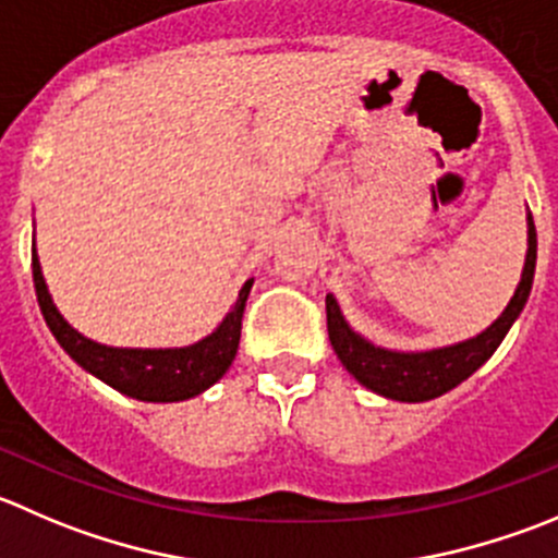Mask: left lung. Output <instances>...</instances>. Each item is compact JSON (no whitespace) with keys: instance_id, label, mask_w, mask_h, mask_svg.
I'll list each match as a JSON object with an SVG mask.
<instances>
[{"instance_id":"1","label":"left lung","mask_w":558,"mask_h":558,"mask_svg":"<svg viewBox=\"0 0 558 558\" xmlns=\"http://www.w3.org/2000/svg\"><path fill=\"white\" fill-rule=\"evenodd\" d=\"M534 264H537V231H534V220L529 215V251L526 264H523L521 283H518L515 296L510 305L505 307L499 318L490 324L485 332L477 338L463 340V343L445 345V349L434 351H387L378 345L367 343L365 338L354 332L340 316V307L335 296H327V332L329 343H332L335 354L343 362L345 371L362 384V387L373 389V392L384 395V398L403 400V403H420V400H434L439 395L450 392L452 387L472 376L488 356L499 349L505 335L510 332L512 322L521 316L523 305L529 300L534 280Z\"/></svg>"}]
</instances>
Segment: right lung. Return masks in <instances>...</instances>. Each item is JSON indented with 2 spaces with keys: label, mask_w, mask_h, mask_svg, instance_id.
Segmentation results:
<instances>
[{
  "label": "right lung",
  "mask_w": 558,
  "mask_h": 558,
  "mask_svg": "<svg viewBox=\"0 0 558 558\" xmlns=\"http://www.w3.org/2000/svg\"><path fill=\"white\" fill-rule=\"evenodd\" d=\"M32 280H35L43 318H46L48 329L59 340V345L84 371L106 381L108 387L119 389L135 400H149V403H174V400L193 398V395L213 387L229 371L236 349H240L242 313H245V302L253 286V280L242 286L240 296H236L234 307L223 318V324L198 343L185 345V349H111V345H100L84 338L59 316L57 305L46 289V280H43L35 247H32Z\"/></svg>",
  "instance_id": "obj_1"
}]
</instances>
